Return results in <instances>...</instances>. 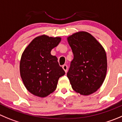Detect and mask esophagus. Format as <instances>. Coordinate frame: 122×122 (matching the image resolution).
Wrapping results in <instances>:
<instances>
[{
  "mask_svg": "<svg viewBox=\"0 0 122 122\" xmlns=\"http://www.w3.org/2000/svg\"><path fill=\"white\" fill-rule=\"evenodd\" d=\"M62 68H63V69H64V71H65V72L66 73L67 71H68V66H67L66 65H63Z\"/></svg>",
  "mask_w": 122,
  "mask_h": 122,
  "instance_id": "obj_1",
  "label": "esophagus"
}]
</instances>
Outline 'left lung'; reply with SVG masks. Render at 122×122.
I'll list each match as a JSON object with an SVG mask.
<instances>
[{"mask_svg": "<svg viewBox=\"0 0 122 122\" xmlns=\"http://www.w3.org/2000/svg\"><path fill=\"white\" fill-rule=\"evenodd\" d=\"M67 39L74 54L67 73L72 88L82 95L92 94L100 88L106 76L105 50L86 32H76Z\"/></svg>", "mask_w": 122, "mask_h": 122, "instance_id": "left-lung-1", "label": "left lung"}]
</instances>
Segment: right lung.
Wrapping results in <instances>:
<instances>
[{
  "label": "right lung",
  "instance_id": "1",
  "mask_svg": "<svg viewBox=\"0 0 122 122\" xmlns=\"http://www.w3.org/2000/svg\"><path fill=\"white\" fill-rule=\"evenodd\" d=\"M61 41L60 37L41 35L30 43L22 54L20 75L29 92L37 97H47L57 87L58 80L65 72L51 51Z\"/></svg>",
  "mask_w": 122,
  "mask_h": 122
}]
</instances>
